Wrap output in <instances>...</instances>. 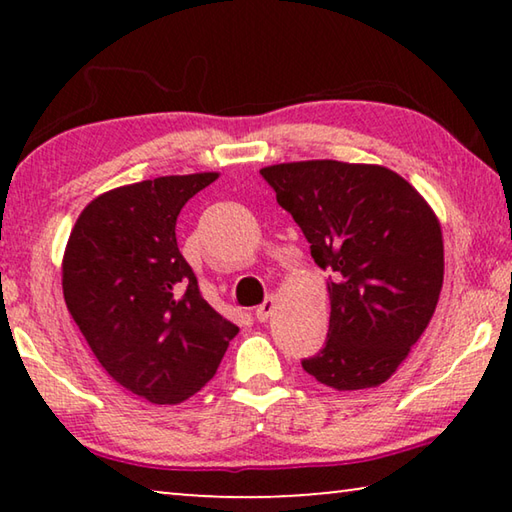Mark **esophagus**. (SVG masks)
Listing matches in <instances>:
<instances>
[{
  "mask_svg": "<svg viewBox=\"0 0 512 512\" xmlns=\"http://www.w3.org/2000/svg\"><path fill=\"white\" fill-rule=\"evenodd\" d=\"M273 311H275V298H266L262 305L255 309V318L259 320V323H266V320L271 318Z\"/></svg>",
  "mask_w": 512,
  "mask_h": 512,
  "instance_id": "esophagus-1",
  "label": "esophagus"
}]
</instances>
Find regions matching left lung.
<instances>
[{
	"instance_id": "8db88e82",
	"label": "left lung",
	"mask_w": 512,
	"mask_h": 512,
	"mask_svg": "<svg viewBox=\"0 0 512 512\" xmlns=\"http://www.w3.org/2000/svg\"><path fill=\"white\" fill-rule=\"evenodd\" d=\"M332 273L323 350L302 359L336 391L384 384L420 339L443 289V232L427 201L379 164L307 160L259 171Z\"/></svg>"
}]
</instances>
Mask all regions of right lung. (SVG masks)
<instances>
[{
    "label": "right lung",
    "instance_id": "obj_1",
    "mask_svg": "<svg viewBox=\"0 0 512 512\" xmlns=\"http://www.w3.org/2000/svg\"><path fill=\"white\" fill-rule=\"evenodd\" d=\"M219 173L117 187L81 212L63 257L69 314L108 375L151 404H178L216 375L239 327L201 296L176 241L185 203Z\"/></svg>",
    "mask_w": 512,
    "mask_h": 512
}]
</instances>
